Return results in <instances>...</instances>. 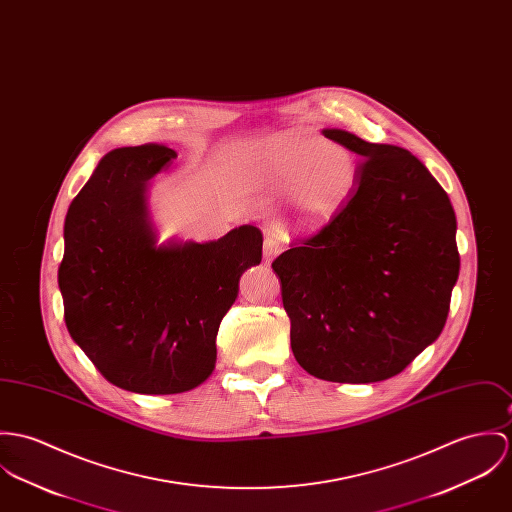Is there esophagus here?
Returning <instances> with one entry per match:
<instances>
[{"label": "esophagus", "mask_w": 512, "mask_h": 512, "mask_svg": "<svg viewBox=\"0 0 512 512\" xmlns=\"http://www.w3.org/2000/svg\"><path fill=\"white\" fill-rule=\"evenodd\" d=\"M279 242L278 238L274 236V234H268L266 238H264V262L266 264H270L276 256L279 254Z\"/></svg>", "instance_id": "obj_1"}]
</instances>
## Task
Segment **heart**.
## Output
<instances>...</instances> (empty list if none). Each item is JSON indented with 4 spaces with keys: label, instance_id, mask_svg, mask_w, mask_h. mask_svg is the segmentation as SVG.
Segmentation results:
<instances>
[{
    "label": "heart",
    "instance_id": "heart-1",
    "mask_svg": "<svg viewBox=\"0 0 512 512\" xmlns=\"http://www.w3.org/2000/svg\"><path fill=\"white\" fill-rule=\"evenodd\" d=\"M250 170L289 187L291 223L315 231L328 223L352 195L358 180L354 154L305 131H285L268 140Z\"/></svg>",
    "mask_w": 512,
    "mask_h": 512
}]
</instances>
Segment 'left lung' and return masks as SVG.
Here are the masks:
<instances>
[{
    "mask_svg": "<svg viewBox=\"0 0 512 512\" xmlns=\"http://www.w3.org/2000/svg\"><path fill=\"white\" fill-rule=\"evenodd\" d=\"M360 156L348 201L274 260L291 350L305 372L373 383L403 372L432 344L460 274L448 193L409 150L325 129Z\"/></svg>",
    "mask_w": 512,
    "mask_h": 512,
    "instance_id": "1",
    "label": "left lung"
}]
</instances>
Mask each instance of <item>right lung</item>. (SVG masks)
Wrapping results in <instances>:
<instances>
[{
	"label": "right lung",
	"instance_id": "obj_1",
	"mask_svg": "<svg viewBox=\"0 0 512 512\" xmlns=\"http://www.w3.org/2000/svg\"><path fill=\"white\" fill-rule=\"evenodd\" d=\"M176 156L154 142L111 150L64 221L66 328L109 383L144 395L184 393L213 373L238 279L262 260L252 225L211 242L156 244L148 182Z\"/></svg>",
	"mask_w": 512,
	"mask_h": 512
}]
</instances>
